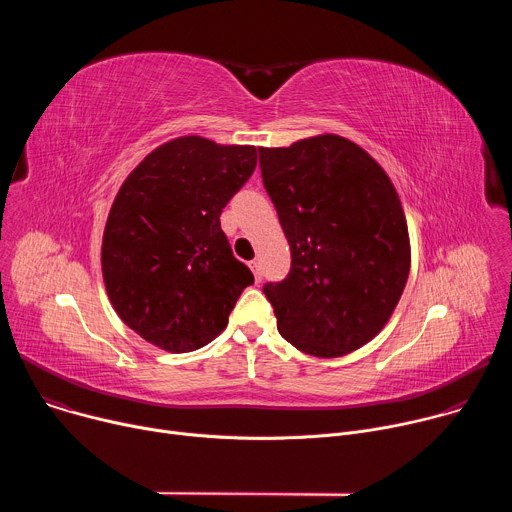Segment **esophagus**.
Wrapping results in <instances>:
<instances>
[{
    "label": "esophagus",
    "instance_id": "esophagus-1",
    "mask_svg": "<svg viewBox=\"0 0 512 512\" xmlns=\"http://www.w3.org/2000/svg\"><path fill=\"white\" fill-rule=\"evenodd\" d=\"M249 267H251V271H253V275H255V281L259 283V281H261V265H259V261H251Z\"/></svg>",
    "mask_w": 512,
    "mask_h": 512
}]
</instances>
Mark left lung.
<instances>
[{
  "label": "left lung",
  "mask_w": 512,
  "mask_h": 512,
  "mask_svg": "<svg viewBox=\"0 0 512 512\" xmlns=\"http://www.w3.org/2000/svg\"><path fill=\"white\" fill-rule=\"evenodd\" d=\"M259 168L291 251L285 279L263 285L279 334L322 358L367 344L391 318L411 265L389 176L330 133L259 148Z\"/></svg>",
  "instance_id": "8db88e82"
}]
</instances>
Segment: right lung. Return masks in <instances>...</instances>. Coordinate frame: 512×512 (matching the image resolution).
Returning a JSON list of instances; mask_svg holds the SVG:
<instances>
[{"instance_id": "obj_1", "label": "right lung", "mask_w": 512, "mask_h": 512, "mask_svg": "<svg viewBox=\"0 0 512 512\" xmlns=\"http://www.w3.org/2000/svg\"><path fill=\"white\" fill-rule=\"evenodd\" d=\"M255 166L253 145L188 135L160 145L123 182L101 265L115 312L141 338L190 352L225 330L253 273L235 259L221 212Z\"/></svg>"}]
</instances>
